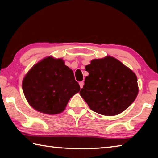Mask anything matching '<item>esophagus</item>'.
Returning a JSON list of instances; mask_svg holds the SVG:
<instances>
[{
  "mask_svg": "<svg viewBox=\"0 0 158 158\" xmlns=\"http://www.w3.org/2000/svg\"><path fill=\"white\" fill-rule=\"evenodd\" d=\"M84 82L83 81L79 82V85H80V88H81V89H82L83 86H84Z\"/></svg>",
  "mask_w": 158,
  "mask_h": 158,
  "instance_id": "obj_1",
  "label": "esophagus"
}]
</instances>
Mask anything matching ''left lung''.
<instances>
[{
    "label": "left lung",
    "instance_id": "1",
    "mask_svg": "<svg viewBox=\"0 0 158 158\" xmlns=\"http://www.w3.org/2000/svg\"><path fill=\"white\" fill-rule=\"evenodd\" d=\"M89 76L80 90L91 110L105 116H115L129 107L137 98L136 74L111 56L94 59L85 66Z\"/></svg>",
    "mask_w": 158,
    "mask_h": 158
}]
</instances>
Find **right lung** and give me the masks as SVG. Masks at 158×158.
Listing matches in <instances>:
<instances>
[{
    "instance_id": "1",
    "label": "right lung",
    "mask_w": 158,
    "mask_h": 158,
    "mask_svg": "<svg viewBox=\"0 0 158 158\" xmlns=\"http://www.w3.org/2000/svg\"><path fill=\"white\" fill-rule=\"evenodd\" d=\"M24 95L32 107L46 114L63 112L70 98L79 92L73 71L61 58L52 56L35 64L22 82Z\"/></svg>"
}]
</instances>
